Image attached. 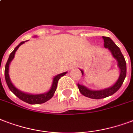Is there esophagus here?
<instances>
[{
    "label": "esophagus",
    "instance_id": "34e87169",
    "mask_svg": "<svg viewBox=\"0 0 133 133\" xmlns=\"http://www.w3.org/2000/svg\"><path fill=\"white\" fill-rule=\"evenodd\" d=\"M76 66H77V65H76V64H74L73 65H72V68H75Z\"/></svg>",
    "mask_w": 133,
    "mask_h": 133
}]
</instances>
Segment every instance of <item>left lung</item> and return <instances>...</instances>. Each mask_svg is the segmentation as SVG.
I'll use <instances>...</instances> for the list:
<instances>
[{
    "label": "left lung",
    "mask_w": 133,
    "mask_h": 133,
    "mask_svg": "<svg viewBox=\"0 0 133 133\" xmlns=\"http://www.w3.org/2000/svg\"><path fill=\"white\" fill-rule=\"evenodd\" d=\"M103 38L104 39L105 48L107 49L111 52L112 56L117 61V65H118V68L120 70V75H119L117 81L112 86L106 88V89H100V90H92V89L87 88L84 85L77 84V87L79 88L80 93L86 97L92 98V99L105 98L115 94L116 91L120 89L121 85L123 84V81L125 79V76H126V63H125L124 56L121 53L120 49L116 46V44L112 41V39L110 37L103 36ZM80 70L82 72V75H84V71L82 69H80Z\"/></svg>",
    "instance_id": "8db88e82"
}]
</instances>
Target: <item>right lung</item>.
I'll list each match as a JSON object with an SVG mask.
<instances>
[{
    "mask_svg": "<svg viewBox=\"0 0 133 133\" xmlns=\"http://www.w3.org/2000/svg\"><path fill=\"white\" fill-rule=\"evenodd\" d=\"M37 37V36H35ZM28 41V40H26ZM26 41H23V42H20L19 45H17L15 48L14 51L12 53L10 54V56L8 58V61L5 65V81L7 84H8L9 89L13 94H15V96L18 97L20 100H23L24 102L28 103V104H31V105H37V104H42L44 103L49 100H50L51 98L54 96V94L55 93L56 88H57V84L58 81L59 79L63 76H64L68 72H65L63 73L58 74L57 75H56L53 78V82H52V84L50 89L47 92H45L44 94H28V93H25L23 91H20L18 89L17 87H15V85L13 84L12 82H11L10 77V75H9V68H10V63L12 62V61L15 58V53L17 50L19 49V47L22 44H23Z\"/></svg>",
    "mask_w": 133,
    "mask_h": 133,
    "instance_id": "add662e5",
    "label": "right lung"
}]
</instances>
